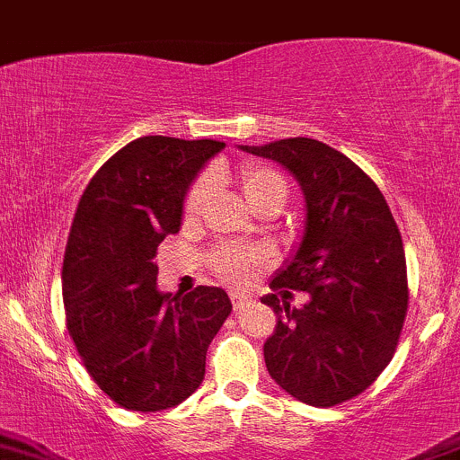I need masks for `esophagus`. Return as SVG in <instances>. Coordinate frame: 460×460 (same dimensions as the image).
Returning a JSON list of instances; mask_svg holds the SVG:
<instances>
[{
    "label": "esophagus",
    "mask_w": 460,
    "mask_h": 460,
    "mask_svg": "<svg viewBox=\"0 0 460 460\" xmlns=\"http://www.w3.org/2000/svg\"><path fill=\"white\" fill-rule=\"evenodd\" d=\"M230 299H232V307H234L236 312L243 310V307L250 305V296H245V295H236V292H232Z\"/></svg>",
    "instance_id": "1"
}]
</instances>
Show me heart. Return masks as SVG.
<instances>
[{
	"label": "heart",
	"instance_id": "1",
	"mask_svg": "<svg viewBox=\"0 0 460 460\" xmlns=\"http://www.w3.org/2000/svg\"><path fill=\"white\" fill-rule=\"evenodd\" d=\"M241 192H243L245 201L254 208H259L261 203L270 201V199H283L286 201L288 197V186L286 179L272 168H265V165H245L241 170L239 177ZM208 195V177L197 179L192 183V188L188 190L186 203H183V217L186 221H197L199 212H201L203 199ZM265 257L257 250H221L215 257L217 270L221 272V277H226L232 283H243L248 279V272L257 265H261Z\"/></svg>",
	"mask_w": 460,
	"mask_h": 460
}]
</instances>
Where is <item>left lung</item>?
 Masks as SVG:
<instances>
[{"mask_svg":"<svg viewBox=\"0 0 460 460\" xmlns=\"http://www.w3.org/2000/svg\"><path fill=\"white\" fill-rule=\"evenodd\" d=\"M283 165L303 192L299 248L274 272L261 303L277 314L263 343L270 376L296 401L332 407L385 370L407 312L401 232L376 183L339 150L307 137L239 146ZM308 292L289 307V290Z\"/></svg>","mask_w":460,"mask_h":460,"instance_id":"left-lung-1","label":"left lung"}]
</instances>
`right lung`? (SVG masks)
<instances>
[{"instance_id": "add662e5", "label": "right lung", "mask_w": 460, "mask_h": 460, "mask_svg": "<svg viewBox=\"0 0 460 460\" xmlns=\"http://www.w3.org/2000/svg\"><path fill=\"white\" fill-rule=\"evenodd\" d=\"M226 144L139 137L79 199L66 243V325L93 381L132 411L179 405L201 385L206 352L232 312L221 288H157V248L181 228L197 174Z\"/></svg>"}]
</instances>
